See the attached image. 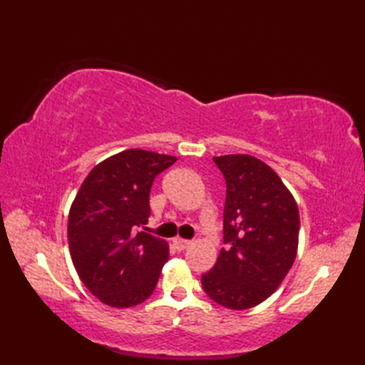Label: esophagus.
Returning a JSON list of instances; mask_svg holds the SVG:
<instances>
[{"mask_svg":"<svg viewBox=\"0 0 365 365\" xmlns=\"http://www.w3.org/2000/svg\"><path fill=\"white\" fill-rule=\"evenodd\" d=\"M174 245H175V247L178 251H185L187 250V247H190V245H191V242L190 240H183V238H175L174 240Z\"/></svg>","mask_w":365,"mask_h":365,"instance_id":"obj_1","label":"esophagus"}]
</instances>
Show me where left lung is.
Instances as JSON below:
<instances>
[{"label":"left lung","instance_id":"obj_1","mask_svg":"<svg viewBox=\"0 0 365 365\" xmlns=\"http://www.w3.org/2000/svg\"><path fill=\"white\" fill-rule=\"evenodd\" d=\"M226 180L224 245L202 289L215 302L243 311L260 304L292 268L299 212L292 192L265 163L251 155L215 157Z\"/></svg>","mask_w":365,"mask_h":365}]
</instances>
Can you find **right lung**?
I'll use <instances>...</instances> for the list:
<instances>
[{"instance_id":"add662e5","label":"right lung","mask_w":365,"mask_h":365,"mask_svg":"<svg viewBox=\"0 0 365 365\" xmlns=\"http://www.w3.org/2000/svg\"><path fill=\"white\" fill-rule=\"evenodd\" d=\"M177 161L170 155L130 149L106 158L84 178L68 213V247L83 284L113 307L145 301L169 259L168 243L144 227L150 188Z\"/></svg>"}]
</instances>
